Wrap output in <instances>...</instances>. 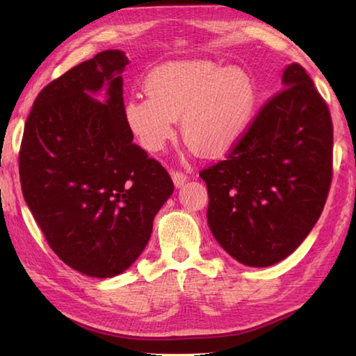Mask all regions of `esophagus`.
Instances as JSON below:
<instances>
[{"mask_svg": "<svg viewBox=\"0 0 356 356\" xmlns=\"http://www.w3.org/2000/svg\"><path fill=\"white\" fill-rule=\"evenodd\" d=\"M171 179H172V182H174V185H176L177 188H180L182 186L186 180H188V176L185 172H180V171H172L171 172Z\"/></svg>", "mask_w": 356, "mask_h": 356, "instance_id": "esophagus-1", "label": "esophagus"}]
</instances>
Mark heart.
Listing matches in <instances>:
<instances>
[{"mask_svg":"<svg viewBox=\"0 0 356 356\" xmlns=\"http://www.w3.org/2000/svg\"><path fill=\"white\" fill-rule=\"evenodd\" d=\"M259 93L251 74L211 61L168 63L148 76V93L125 104V120L139 145L156 153L182 116V133L191 153H228L251 127Z\"/></svg>","mask_w":356,"mask_h":356,"instance_id":"1","label":"heart"}]
</instances>
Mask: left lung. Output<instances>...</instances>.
Masks as SVG:
<instances>
[{
	"instance_id": "1",
	"label": "left lung",
	"mask_w": 356,
	"mask_h": 356,
	"mask_svg": "<svg viewBox=\"0 0 356 356\" xmlns=\"http://www.w3.org/2000/svg\"><path fill=\"white\" fill-rule=\"evenodd\" d=\"M260 110L226 161L203 170L208 226L232 259L266 268L312 231L332 180L334 128L326 102L300 64Z\"/></svg>"
}]
</instances>
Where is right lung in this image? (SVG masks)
I'll list each match as a JSON object with an SVG mask.
<instances>
[{
  "label": "right lung",
  "mask_w": 356,
  "mask_h": 356,
  "mask_svg": "<svg viewBox=\"0 0 356 356\" xmlns=\"http://www.w3.org/2000/svg\"><path fill=\"white\" fill-rule=\"evenodd\" d=\"M122 50H105L55 79L33 102L19 151L22 195L59 259L111 278L139 259L174 191L163 166L133 142ZM106 90L104 102L92 96Z\"/></svg>",
  "instance_id": "right-lung-1"
}]
</instances>
